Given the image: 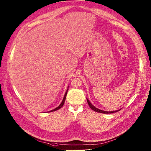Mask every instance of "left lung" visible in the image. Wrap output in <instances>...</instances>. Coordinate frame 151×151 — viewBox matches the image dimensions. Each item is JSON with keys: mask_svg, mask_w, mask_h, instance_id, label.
<instances>
[{"mask_svg": "<svg viewBox=\"0 0 151 151\" xmlns=\"http://www.w3.org/2000/svg\"><path fill=\"white\" fill-rule=\"evenodd\" d=\"M87 102H88V106H90V108H91L93 111H96L97 112V113H104V114H109V113H116V112H118L119 111L120 109L119 110H117V111H102V110H101L97 108V107H95L93 105H92L91 103H90V102L89 101L88 99H87Z\"/></svg>", "mask_w": 151, "mask_h": 151, "instance_id": "obj_1", "label": "left lung"}]
</instances>
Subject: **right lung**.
<instances>
[{
  "mask_svg": "<svg viewBox=\"0 0 151 151\" xmlns=\"http://www.w3.org/2000/svg\"><path fill=\"white\" fill-rule=\"evenodd\" d=\"M68 91V88L67 89V90H66V92L65 94H64V98H63V101H62V102L61 103V104H60L58 107H57L56 108H55L54 109L51 110V111H49V112H53V111H57V110H58V109H61V107L63 106V105H64V101H65V100H66V95H67Z\"/></svg>",
  "mask_w": 151,
  "mask_h": 151,
  "instance_id": "1",
  "label": "right lung"
}]
</instances>
